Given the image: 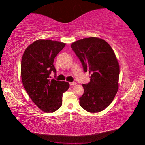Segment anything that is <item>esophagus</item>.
Returning <instances> with one entry per match:
<instances>
[{
    "label": "esophagus",
    "instance_id": "esophagus-1",
    "mask_svg": "<svg viewBox=\"0 0 145 145\" xmlns=\"http://www.w3.org/2000/svg\"><path fill=\"white\" fill-rule=\"evenodd\" d=\"M69 84L70 86H75L76 84V82H69Z\"/></svg>",
    "mask_w": 145,
    "mask_h": 145
}]
</instances>
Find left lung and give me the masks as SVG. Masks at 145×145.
Listing matches in <instances>:
<instances>
[{
  "label": "left lung",
  "instance_id": "obj_1",
  "mask_svg": "<svg viewBox=\"0 0 145 145\" xmlns=\"http://www.w3.org/2000/svg\"><path fill=\"white\" fill-rule=\"evenodd\" d=\"M71 47L84 72L90 74L89 82L82 85L80 105L88 112H101L110 105L118 90L120 67L114 50L103 39L93 37L75 41Z\"/></svg>",
  "mask_w": 145,
  "mask_h": 145
}]
</instances>
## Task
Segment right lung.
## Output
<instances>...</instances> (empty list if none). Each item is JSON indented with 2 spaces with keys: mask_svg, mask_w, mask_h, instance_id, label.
I'll return each instance as SVG.
<instances>
[{
  "mask_svg": "<svg viewBox=\"0 0 145 145\" xmlns=\"http://www.w3.org/2000/svg\"><path fill=\"white\" fill-rule=\"evenodd\" d=\"M66 44L51 40L39 39L27 47L23 54L21 76L29 97L40 110L53 112L61 106L63 93L69 84L50 79L56 72L54 58Z\"/></svg>",
  "mask_w": 145,
  "mask_h": 145,
  "instance_id": "add662e5",
  "label": "right lung"
}]
</instances>
